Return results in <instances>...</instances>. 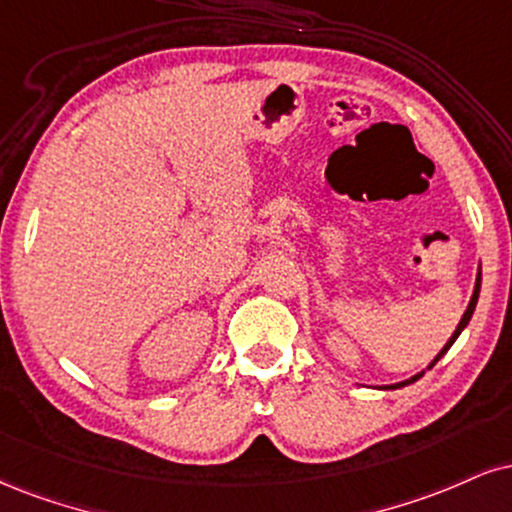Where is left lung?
I'll return each instance as SVG.
<instances>
[{"label":"left lung","mask_w":512,"mask_h":512,"mask_svg":"<svg viewBox=\"0 0 512 512\" xmlns=\"http://www.w3.org/2000/svg\"><path fill=\"white\" fill-rule=\"evenodd\" d=\"M479 288H482V269H479V274H477V283H474V293H472V298H470V305H467V310H465V315H463V319H460V324H458V326H455L453 336H451V338H448V343H446V346H443V348H441V353H439V355H436L432 362H429V367H427V369H432V367L436 365V362H439V360H441V357L448 353V348H451V346H453V343H455V338H458L460 334H463V329H465V326H467V324H470V319H472V312H474V307H477V298H479ZM420 377H424V372H420V374H415V377H410V379H405V381H400V384H391V386H384V389H400V386H408V384H412V381H417V379H420Z\"/></svg>","instance_id":"obj_1"}]
</instances>
